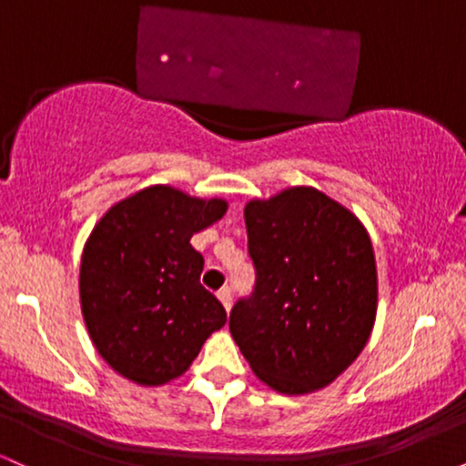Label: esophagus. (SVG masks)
Instances as JSON below:
<instances>
[{
  "label": "esophagus",
  "instance_id": "34e87169",
  "mask_svg": "<svg viewBox=\"0 0 466 466\" xmlns=\"http://www.w3.org/2000/svg\"><path fill=\"white\" fill-rule=\"evenodd\" d=\"M217 296H218V300H221L223 307H226V311H229V307H232V289L229 287L218 289Z\"/></svg>",
  "mask_w": 466,
  "mask_h": 466
}]
</instances>
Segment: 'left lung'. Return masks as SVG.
Instances as JSON below:
<instances>
[{
  "label": "left lung",
  "instance_id": "8db88e82",
  "mask_svg": "<svg viewBox=\"0 0 466 466\" xmlns=\"http://www.w3.org/2000/svg\"><path fill=\"white\" fill-rule=\"evenodd\" d=\"M251 296L229 333L260 381L282 394L333 383L360 357L377 315V265L352 212L315 188L245 206Z\"/></svg>",
  "mask_w": 466,
  "mask_h": 466
}]
</instances>
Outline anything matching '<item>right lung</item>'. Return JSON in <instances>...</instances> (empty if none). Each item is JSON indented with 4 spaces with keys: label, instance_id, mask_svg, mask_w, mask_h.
<instances>
[{
    "label": "right lung",
    "instance_id": "add662e5",
    "mask_svg": "<svg viewBox=\"0 0 466 466\" xmlns=\"http://www.w3.org/2000/svg\"><path fill=\"white\" fill-rule=\"evenodd\" d=\"M223 199H195L151 186L96 223L80 260V309L100 357L140 386L188 370L203 341L226 324L223 304L201 285L195 232L218 221Z\"/></svg>",
    "mask_w": 466,
    "mask_h": 466
}]
</instances>
